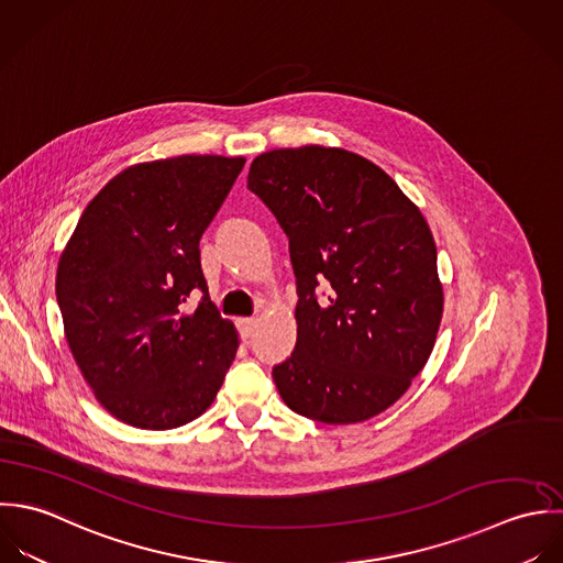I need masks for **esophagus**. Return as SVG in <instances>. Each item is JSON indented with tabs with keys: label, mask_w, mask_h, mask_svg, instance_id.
Listing matches in <instances>:
<instances>
[{
	"label": "esophagus",
	"mask_w": 563,
	"mask_h": 563,
	"mask_svg": "<svg viewBox=\"0 0 563 563\" xmlns=\"http://www.w3.org/2000/svg\"><path fill=\"white\" fill-rule=\"evenodd\" d=\"M256 324H258L256 318H241V320H239V333H241V338H252Z\"/></svg>",
	"instance_id": "obj_1"
}]
</instances>
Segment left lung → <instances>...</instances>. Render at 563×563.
Here are the masks:
<instances>
[{"label": "left lung", "mask_w": 563, "mask_h": 563, "mask_svg": "<svg viewBox=\"0 0 563 563\" xmlns=\"http://www.w3.org/2000/svg\"><path fill=\"white\" fill-rule=\"evenodd\" d=\"M247 189L289 236L298 341L272 376L285 405L354 424L391 407L427 365L444 313L420 209L372 161L324 145L256 156ZM322 282L327 299L314 289Z\"/></svg>", "instance_id": "1"}]
</instances>
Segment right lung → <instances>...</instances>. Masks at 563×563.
I'll return each instance as SVG.
<instances>
[{"mask_svg": "<svg viewBox=\"0 0 563 563\" xmlns=\"http://www.w3.org/2000/svg\"><path fill=\"white\" fill-rule=\"evenodd\" d=\"M243 165L216 154L132 165L89 202L60 254L69 350L98 402L130 427L196 420L234 361L239 335L209 298L200 239ZM196 288L206 296L189 308Z\"/></svg>", "mask_w": 563, "mask_h": 563, "instance_id": "1", "label": "right lung"}]
</instances>
